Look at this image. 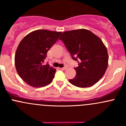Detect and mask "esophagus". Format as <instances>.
Returning <instances> with one entry per match:
<instances>
[{"label":"esophagus","instance_id":"esophagus-1","mask_svg":"<svg viewBox=\"0 0 126 126\" xmlns=\"http://www.w3.org/2000/svg\"><path fill=\"white\" fill-rule=\"evenodd\" d=\"M60 69H62V70H66V69H67V67L66 66H64V67H63V68H60Z\"/></svg>","mask_w":126,"mask_h":126}]
</instances>
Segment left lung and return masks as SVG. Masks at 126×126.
<instances>
[{"label":"left lung","mask_w":126,"mask_h":126,"mask_svg":"<svg viewBox=\"0 0 126 126\" xmlns=\"http://www.w3.org/2000/svg\"><path fill=\"white\" fill-rule=\"evenodd\" d=\"M62 39L72 58L77 61L76 77L69 79L73 85L90 87L103 77L108 66L107 49L99 37L87 29L66 31Z\"/></svg>","instance_id":"1"}]
</instances>
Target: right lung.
Masks as SVG:
<instances>
[{
	"mask_svg": "<svg viewBox=\"0 0 126 126\" xmlns=\"http://www.w3.org/2000/svg\"><path fill=\"white\" fill-rule=\"evenodd\" d=\"M61 34V32L37 30L20 42L15 54V66L19 76L29 85L43 87L52 82L56 69L43 63Z\"/></svg>",
	"mask_w": 126,
	"mask_h": 126,
	"instance_id": "right-lung-1",
	"label": "right lung"
}]
</instances>
